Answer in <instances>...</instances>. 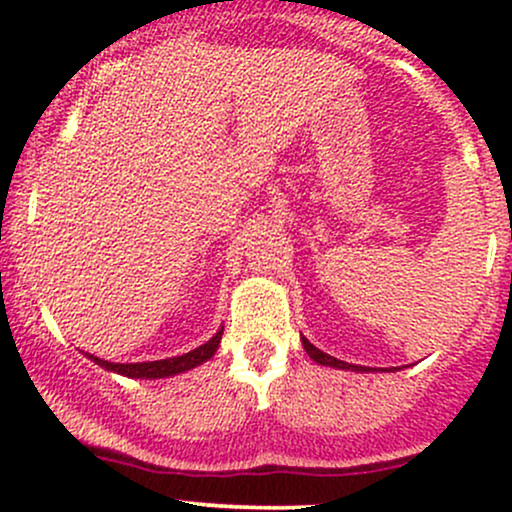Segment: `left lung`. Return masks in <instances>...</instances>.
<instances>
[{
	"mask_svg": "<svg viewBox=\"0 0 512 512\" xmlns=\"http://www.w3.org/2000/svg\"><path fill=\"white\" fill-rule=\"evenodd\" d=\"M301 339H303V346H305V351H308V356L313 358V361L322 363V366H332V368H346V370H366V368H363V366H351V363H346V361H339V358H334V356H330V354H325V351L315 349V346L310 344L308 339H305V337H301Z\"/></svg>",
	"mask_w": 512,
	"mask_h": 512,
	"instance_id": "obj_1",
	"label": "left lung"
}]
</instances>
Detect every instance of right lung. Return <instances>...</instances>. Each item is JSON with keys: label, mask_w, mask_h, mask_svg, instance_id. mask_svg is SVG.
Segmentation results:
<instances>
[{"label": "right lung", "mask_w": 512, "mask_h": 512, "mask_svg": "<svg viewBox=\"0 0 512 512\" xmlns=\"http://www.w3.org/2000/svg\"><path fill=\"white\" fill-rule=\"evenodd\" d=\"M221 334H223V332H216L214 337H211L207 344L197 346V349L187 351V354H182V356L163 358V361H149V363H110V361H103V358H93V356H91V358L98 363V366H103V368H108V370H115V373L129 375V378H166V375L185 373V370H190V368L199 366V363L209 361V358L216 354V349H219Z\"/></svg>", "instance_id": "1"}]
</instances>
